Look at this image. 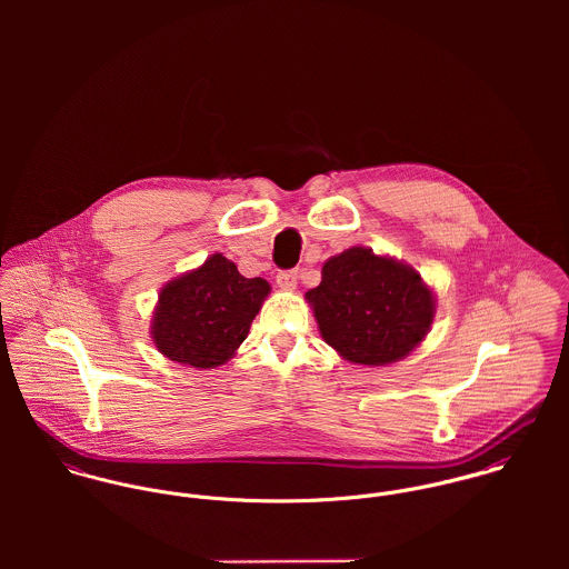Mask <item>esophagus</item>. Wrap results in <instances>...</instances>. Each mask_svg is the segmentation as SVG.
<instances>
[{
	"label": "esophagus",
	"instance_id": "obj_1",
	"mask_svg": "<svg viewBox=\"0 0 569 569\" xmlns=\"http://www.w3.org/2000/svg\"><path fill=\"white\" fill-rule=\"evenodd\" d=\"M276 282H278V287H282V289H296V284H298V271H296V269L278 271Z\"/></svg>",
	"mask_w": 569,
	"mask_h": 569
}]
</instances>
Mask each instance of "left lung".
Listing matches in <instances>:
<instances>
[{
    "mask_svg": "<svg viewBox=\"0 0 569 569\" xmlns=\"http://www.w3.org/2000/svg\"><path fill=\"white\" fill-rule=\"evenodd\" d=\"M326 343L343 359L383 366L403 359L433 322V296L403 262L350 247L322 267L307 291Z\"/></svg>",
    "mask_w": 569,
    "mask_h": 569,
    "instance_id": "obj_1",
    "label": "left lung"
}]
</instances>
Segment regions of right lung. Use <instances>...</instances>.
<instances>
[{"label":"right lung","mask_w":569,"mask_h":569,"mask_svg":"<svg viewBox=\"0 0 569 569\" xmlns=\"http://www.w3.org/2000/svg\"><path fill=\"white\" fill-rule=\"evenodd\" d=\"M267 293V280L244 278L232 260L214 253L163 287L153 341L170 361L217 368L243 343Z\"/></svg>","instance_id":"1"}]
</instances>
